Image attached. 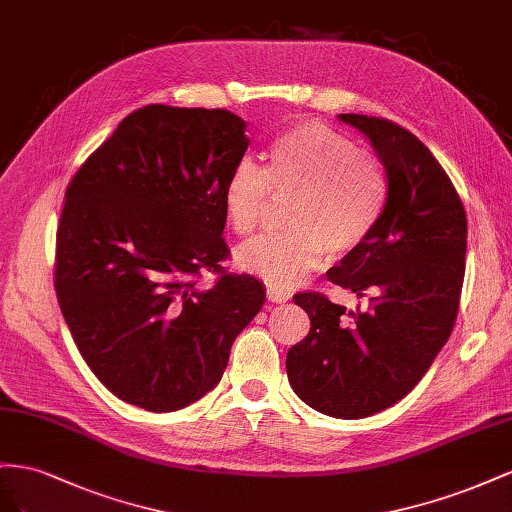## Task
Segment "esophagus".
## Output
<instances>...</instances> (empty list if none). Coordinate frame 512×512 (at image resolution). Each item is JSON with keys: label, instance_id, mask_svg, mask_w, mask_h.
Listing matches in <instances>:
<instances>
[{"label": "esophagus", "instance_id": "obj_1", "mask_svg": "<svg viewBox=\"0 0 512 512\" xmlns=\"http://www.w3.org/2000/svg\"><path fill=\"white\" fill-rule=\"evenodd\" d=\"M268 300H270V302H279V304H283V302H287V300H289V294H287V291H281V289H274V287H270V289H268Z\"/></svg>", "mask_w": 512, "mask_h": 512}]
</instances>
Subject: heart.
Masks as SVG:
<instances>
[{
  "label": "heart",
  "mask_w": 512,
  "mask_h": 512,
  "mask_svg": "<svg viewBox=\"0 0 512 512\" xmlns=\"http://www.w3.org/2000/svg\"><path fill=\"white\" fill-rule=\"evenodd\" d=\"M270 193L289 197L287 229L242 244L236 261L270 287L291 289L324 264L326 253L345 257L371 236L388 180L379 158L360 150L356 139L309 120L274 139L266 169L251 156L231 169L223 210L233 233L251 236L268 214Z\"/></svg>",
  "instance_id": "b5f03b06"
}]
</instances>
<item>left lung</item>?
<instances>
[{"instance_id":"1","label":"left lung","mask_w":512,"mask_h":512,"mask_svg":"<svg viewBox=\"0 0 512 512\" xmlns=\"http://www.w3.org/2000/svg\"><path fill=\"white\" fill-rule=\"evenodd\" d=\"M339 118L371 139L388 180L371 236L326 272L332 285L369 298V309L296 294L311 330L287 352V377L313 410L354 420L401 401L446 345L459 313L467 216L448 173L410 130L358 113Z\"/></svg>"}]
</instances>
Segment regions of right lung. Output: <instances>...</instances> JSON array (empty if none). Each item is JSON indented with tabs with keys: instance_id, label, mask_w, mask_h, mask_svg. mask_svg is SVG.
Returning a JSON list of instances; mask_svg holds the SVG:
<instances>
[{
	"instance_id": "add662e5",
	"label": "right lung",
	"mask_w": 512,
	"mask_h": 512,
	"mask_svg": "<svg viewBox=\"0 0 512 512\" xmlns=\"http://www.w3.org/2000/svg\"><path fill=\"white\" fill-rule=\"evenodd\" d=\"M227 109L148 105L66 188L55 291L83 360L115 397L175 412L218 382L266 291L227 272L223 191L248 148ZM217 274L210 288L198 279Z\"/></svg>"
}]
</instances>
